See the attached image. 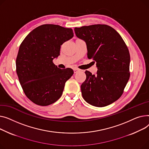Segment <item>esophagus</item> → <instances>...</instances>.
<instances>
[{
	"label": "esophagus",
	"instance_id": "obj_1",
	"mask_svg": "<svg viewBox=\"0 0 149 149\" xmlns=\"http://www.w3.org/2000/svg\"><path fill=\"white\" fill-rule=\"evenodd\" d=\"M73 70H74V73H76L77 72H79V70L78 68H74V69H73Z\"/></svg>",
	"mask_w": 149,
	"mask_h": 149
}]
</instances>
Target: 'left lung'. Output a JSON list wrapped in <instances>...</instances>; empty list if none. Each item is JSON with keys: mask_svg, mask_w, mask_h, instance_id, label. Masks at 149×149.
<instances>
[{"mask_svg": "<svg viewBox=\"0 0 149 149\" xmlns=\"http://www.w3.org/2000/svg\"><path fill=\"white\" fill-rule=\"evenodd\" d=\"M74 32L85 41L87 56L96 62L98 69L96 74L85 71L86 79L81 86L82 97L94 107L109 105L121 97L129 81L127 47L120 35L107 24L75 28Z\"/></svg>", "mask_w": 149, "mask_h": 149, "instance_id": "obj_1", "label": "left lung"}]
</instances>
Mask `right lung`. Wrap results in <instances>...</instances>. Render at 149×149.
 Listing matches in <instances>:
<instances>
[{
    "instance_id": "1",
    "label": "right lung",
    "mask_w": 149,
    "mask_h": 149,
    "mask_svg": "<svg viewBox=\"0 0 149 149\" xmlns=\"http://www.w3.org/2000/svg\"><path fill=\"white\" fill-rule=\"evenodd\" d=\"M73 36L71 28L47 24L34 29L22 41L16 72L24 94L34 103L47 106L61 97L74 72L58 68L53 60L60 55L61 46Z\"/></svg>"
}]
</instances>
